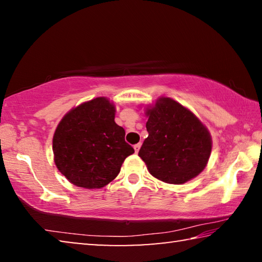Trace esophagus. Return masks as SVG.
Segmentation results:
<instances>
[{"label":"esophagus","instance_id":"obj_1","mask_svg":"<svg viewBox=\"0 0 262 262\" xmlns=\"http://www.w3.org/2000/svg\"><path fill=\"white\" fill-rule=\"evenodd\" d=\"M140 148H141V143H136V144L134 145V150H135V152H139Z\"/></svg>","mask_w":262,"mask_h":262}]
</instances>
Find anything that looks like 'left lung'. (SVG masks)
I'll return each mask as SVG.
<instances>
[{
  "mask_svg": "<svg viewBox=\"0 0 262 262\" xmlns=\"http://www.w3.org/2000/svg\"><path fill=\"white\" fill-rule=\"evenodd\" d=\"M147 130L139 156L155 178L184 184L206 167L211 152L209 132L195 115L171 98L148 110Z\"/></svg>",
  "mask_w": 262,
  "mask_h": 262,
  "instance_id": "obj_1",
  "label": "left lung"
}]
</instances>
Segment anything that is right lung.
<instances>
[{
  "instance_id": "right-lung-1",
  "label": "right lung",
  "mask_w": 262,
  "mask_h": 262,
  "mask_svg": "<svg viewBox=\"0 0 262 262\" xmlns=\"http://www.w3.org/2000/svg\"><path fill=\"white\" fill-rule=\"evenodd\" d=\"M114 105L99 97L70 111L56 128L53 137L56 167L78 187H104L134 152L125 141V129L114 121Z\"/></svg>"
}]
</instances>
